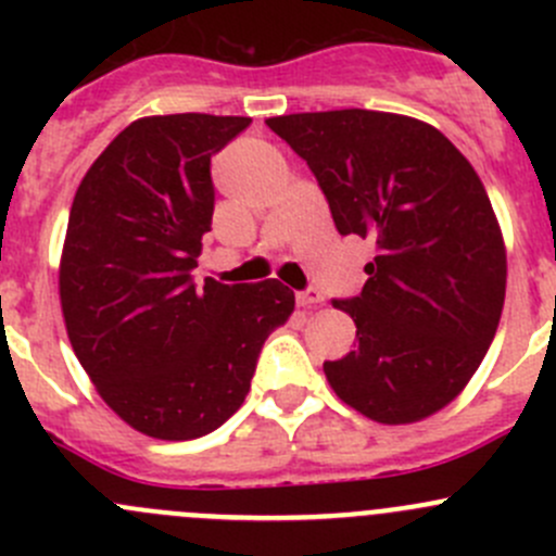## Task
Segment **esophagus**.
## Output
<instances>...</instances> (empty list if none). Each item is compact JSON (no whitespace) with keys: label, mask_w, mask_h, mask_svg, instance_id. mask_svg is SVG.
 Instances as JSON below:
<instances>
[{"label":"esophagus","mask_w":556,"mask_h":556,"mask_svg":"<svg viewBox=\"0 0 556 556\" xmlns=\"http://www.w3.org/2000/svg\"><path fill=\"white\" fill-rule=\"evenodd\" d=\"M295 301H299V306H306V309H309V306H317L319 301H323V295H319L314 288H309V290H301V293H295Z\"/></svg>","instance_id":"esophagus-1"}]
</instances>
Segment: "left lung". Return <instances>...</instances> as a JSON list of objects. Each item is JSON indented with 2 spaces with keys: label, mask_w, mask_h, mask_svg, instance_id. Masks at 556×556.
I'll use <instances>...</instances> for the list:
<instances>
[{
  "label": "left lung",
  "mask_w": 556,
  "mask_h": 556,
  "mask_svg": "<svg viewBox=\"0 0 556 556\" xmlns=\"http://www.w3.org/2000/svg\"><path fill=\"white\" fill-rule=\"evenodd\" d=\"M266 126L309 164L341 237L377 244L361 295L333 301L357 346L323 371L382 425L441 412L484 361L506 301V244L479 174L430 123L374 110Z\"/></svg>",
  "instance_id": "obj_1"
}]
</instances>
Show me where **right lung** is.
Segmentation results:
<instances>
[{
  "mask_svg": "<svg viewBox=\"0 0 556 556\" xmlns=\"http://www.w3.org/2000/svg\"><path fill=\"white\" fill-rule=\"evenodd\" d=\"M250 117H139L83 177L59 268L77 361L106 406L139 433L188 441L244 403L263 341L288 323L293 290L193 282L212 231V155Z\"/></svg>",
  "mask_w": 556,
  "mask_h": 556,
  "instance_id": "obj_1",
  "label": "right lung"
}]
</instances>
